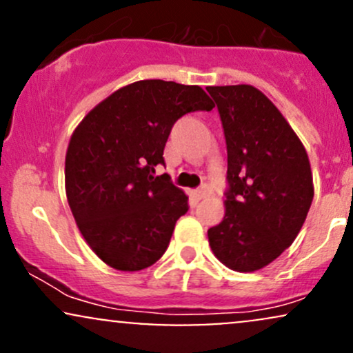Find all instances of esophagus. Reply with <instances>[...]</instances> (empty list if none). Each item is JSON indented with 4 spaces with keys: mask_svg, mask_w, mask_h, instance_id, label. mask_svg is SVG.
Wrapping results in <instances>:
<instances>
[{
    "mask_svg": "<svg viewBox=\"0 0 353 353\" xmlns=\"http://www.w3.org/2000/svg\"><path fill=\"white\" fill-rule=\"evenodd\" d=\"M208 196H210V188H209V185H202L201 189L196 190V197H197V199H204V197H208Z\"/></svg>",
    "mask_w": 353,
    "mask_h": 353,
    "instance_id": "esophagus-1",
    "label": "esophagus"
}]
</instances>
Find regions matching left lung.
<instances>
[{
    "instance_id": "8db88e82",
    "label": "left lung",
    "mask_w": 353,
    "mask_h": 353,
    "mask_svg": "<svg viewBox=\"0 0 353 353\" xmlns=\"http://www.w3.org/2000/svg\"><path fill=\"white\" fill-rule=\"evenodd\" d=\"M225 144V214L208 230L219 261L237 272L269 265L301 232L314 182L309 156L282 112L250 84L209 86Z\"/></svg>"
}]
</instances>
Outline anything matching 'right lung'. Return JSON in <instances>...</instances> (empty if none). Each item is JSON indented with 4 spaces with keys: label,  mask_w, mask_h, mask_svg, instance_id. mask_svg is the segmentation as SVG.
Returning <instances> with one entry per match:
<instances>
[{
    "label": "right lung",
    "mask_w": 353,
    "mask_h": 353,
    "mask_svg": "<svg viewBox=\"0 0 353 353\" xmlns=\"http://www.w3.org/2000/svg\"><path fill=\"white\" fill-rule=\"evenodd\" d=\"M212 108L199 86L144 79L101 101L74 129L64 163L66 196L84 241L104 264L136 272L163 257L189 197L168 174L154 176V168L164 164L174 123Z\"/></svg>",
    "instance_id": "1"
}]
</instances>
